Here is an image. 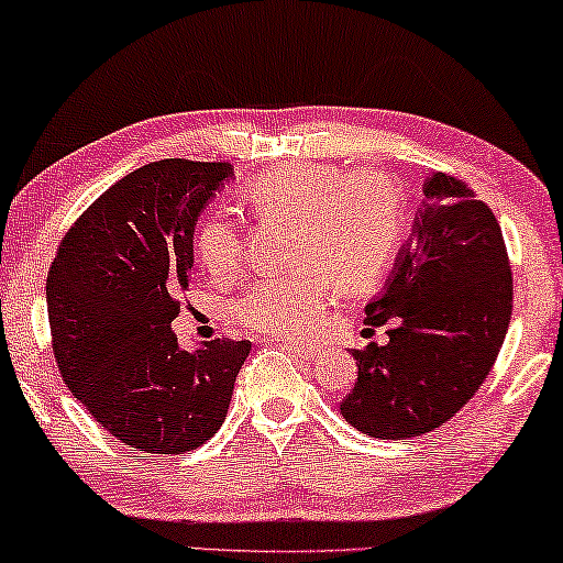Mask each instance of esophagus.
I'll return each instance as SVG.
<instances>
[{
    "mask_svg": "<svg viewBox=\"0 0 563 563\" xmlns=\"http://www.w3.org/2000/svg\"><path fill=\"white\" fill-rule=\"evenodd\" d=\"M283 345H286L288 351H294V353H298V355H303V358H309V355H314V345H311V343H303V340H294V338H288V340H283Z\"/></svg>",
    "mask_w": 563,
    "mask_h": 563,
    "instance_id": "esophagus-1",
    "label": "esophagus"
}]
</instances>
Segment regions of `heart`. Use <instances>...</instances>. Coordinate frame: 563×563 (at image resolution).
Instances as JSON below:
<instances>
[{
    "label": "heart",
    "instance_id": "1",
    "mask_svg": "<svg viewBox=\"0 0 563 563\" xmlns=\"http://www.w3.org/2000/svg\"><path fill=\"white\" fill-rule=\"evenodd\" d=\"M246 202L265 223H290L294 273L267 275L233 303V317L269 334H306L322 319L332 277L345 290L376 286L405 236L402 191L387 176L330 163H294L249 184ZM197 260L225 277L241 265V236L212 216L197 233Z\"/></svg>",
    "mask_w": 563,
    "mask_h": 563
}]
</instances>
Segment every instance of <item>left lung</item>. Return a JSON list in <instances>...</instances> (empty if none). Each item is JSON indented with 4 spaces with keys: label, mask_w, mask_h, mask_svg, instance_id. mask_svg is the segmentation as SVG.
<instances>
[{
    "label": "left lung",
    "mask_w": 563,
    "mask_h": 563,
    "mask_svg": "<svg viewBox=\"0 0 563 563\" xmlns=\"http://www.w3.org/2000/svg\"><path fill=\"white\" fill-rule=\"evenodd\" d=\"M511 317V269L499 220L465 181L431 174L366 324H389L384 345L353 351L358 382L340 405L376 439L421 437L478 393Z\"/></svg>",
    "instance_id": "left-lung-1"
}]
</instances>
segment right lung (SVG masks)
I'll return each instance as SVG.
<instances>
[{"label":"right lung","mask_w":563,"mask_h":563,"mask_svg":"<svg viewBox=\"0 0 563 563\" xmlns=\"http://www.w3.org/2000/svg\"><path fill=\"white\" fill-rule=\"evenodd\" d=\"M231 163H147L106 189L62 239L46 280L64 384L140 452L197 450L223 423L249 340L184 351L170 322L189 290L197 218Z\"/></svg>","instance_id":"obj_1"}]
</instances>
